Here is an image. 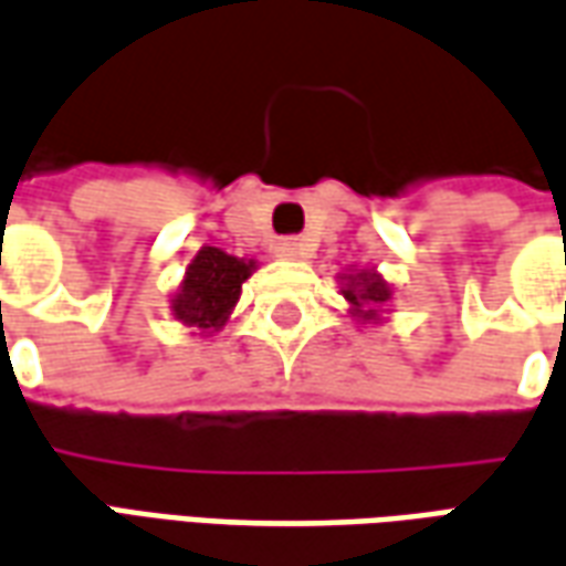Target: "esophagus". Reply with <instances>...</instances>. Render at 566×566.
Returning a JSON list of instances; mask_svg holds the SVG:
<instances>
[{
  "instance_id": "esophagus-1",
  "label": "esophagus",
  "mask_w": 566,
  "mask_h": 566,
  "mask_svg": "<svg viewBox=\"0 0 566 566\" xmlns=\"http://www.w3.org/2000/svg\"><path fill=\"white\" fill-rule=\"evenodd\" d=\"M274 252L280 255V259H305L307 249L305 243H298V240H280V243L274 245Z\"/></svg>"
}]
</instances>
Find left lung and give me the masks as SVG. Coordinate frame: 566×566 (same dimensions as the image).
<instances>
[{
	"instance_id": "left-lung-1",
	"label": "left lung",
	"mask_w": 566,
	"mask_h": 566,
	"mask_svg": "<svg viewBox=\"0 0 566 566\" xmlns=\"http://www.w3.org/2000/svg\"><path fill=\"white\" fill-rule=\"evenodd\" d=\"M360 280L354 283V286H348L345 292V298H348L350 305L357 307V311H364V317H376L373 311H376V305H381V302H388V286H385V280H379L376 274H357Z\"/></svg>"
}]
</instances>
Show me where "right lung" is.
I'll return each mask as SVG.
<instances>
[{"label":"right lung","instance_id":"add662e5","mask_svg":"<svg viewBox=\"0 0 566 566\" xmlns=\"http://www.w3.org/2000/svg\"><path fill=\"white\" fill-rule=\"evenodd\" d=\"M252 268V261L233 259L216 245L200 249V255L187 268L181 295L175 298V317L197 329H218L237 305L240 286Z\"/></svg>","mask_w":566,"mask_h":566}]
</instances>
